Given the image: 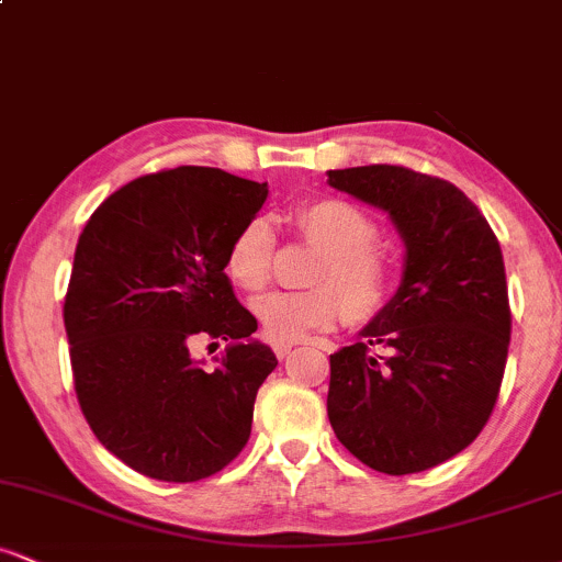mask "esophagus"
I'll return each mask as SVG.
<instances>
[{"label":"esophagus","mask_w":562,"mask_h":562,"mask_svg":"<svg viewBox=\"0 0 562 562\" xmlns=\"http://www.w3.org/2000/svg\"><path fill=\"white\" fill-rule=\"evenodd\" d=\"M290 351H293V344H285V340H277V344H274L277 359H288Z\"/></svg>","instance_id":"34e87169"}]
</instances>
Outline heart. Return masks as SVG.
Returning a JSON list of instances; mask_svg holds the SVG:
<instances>
[{
  "mask_svg": "<svg viewBox=\"0 0 562 562\" xmlns=\"http://www.w3.org/2000/svg\"><path fill=\"white\" fill-rule=\"evenodd\" d=\"M295 227L325 254L308 293H274L254 301V317L274 340H301L312 330H325L344 314L353 322L372 319L385 306L391 272L375 254L378 227L357 205L344 200H317L295 214ZM274 232L267 218H254L229 243V280L243 290H261L272 277Z\"/></svg>",
  "mask_w": 562,
  "mask_h": 562,
  "instance_id": "1",
  "label": "heart"
}]
</instances>
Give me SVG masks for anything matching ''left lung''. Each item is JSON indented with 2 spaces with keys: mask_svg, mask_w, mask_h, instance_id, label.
Listing matches in <instances>:
<instances>
[{
  "mask_svg": "<svg viewBox=\"0 0 562 562\" xmlns=\"http://www.w3.org/2000/svg\"><path fill=\"white\" fill-rule=\"evenodd\" d=\"M327 184L389 214L404 243L393 299L330 353L327 417L367 468L420 473L470 447L499 396L513 322L499 243L465 192L428 173L353 166Z\"/></svg>",
  "mask_w": 562,
  "mask_h": 562,
  "instance_id": "obj_1",
  "label": "left lung"
}]
</instances>
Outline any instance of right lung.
Wrapping results in <instances>:
<instances>
[{
  "instance_id": "1",
  "label": "right lung",
  "mask_w": 562,
  "mask_h": 562,
  "mask_svg": "<svg viewBox=\"0 0 562 562\" xmlns=\"http://www.w3.org/2000/svg\"><path fill=\"white\" fill-rule=\"evenodd\" d=\"M267 195L179 166L115 190L81 232L63 306L76 396L102 447L147 479H209L248 443L277 357L224 261ZM195 334L231 340L214 371L189 357Z\"/></svg>"
}]
</instances>
